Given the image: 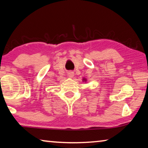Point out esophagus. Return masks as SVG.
<instances>
[{"instance_id":"1","label":"esophagus","mask_w":148,"mask_h":148,"mask_svg":"<svg viewBox=\"0 0 148 148\" xmlns=\"http://www.w3.org/2000/svg\"><path fill=\"white\" fill-rule=\"evenodd\" d=\"M68 74V76H69V77H72L74 76V74L73 72H69L68 74Z\"/></svg>"}]
</instances>
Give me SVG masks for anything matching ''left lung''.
<instances>
[{"label":"left lung","instance_id":"1","mask_svg":"<svg viewBox=\"0 0 148 148\" xmlns=\"http://www.w3.org/2000/svg\"><path fill=\"white\" fill-rule=\"evenodd\" d=\"M84 81H86V79H84Z\"/></svg>","mask_w":148,"mask_h":148}]
</instances>
